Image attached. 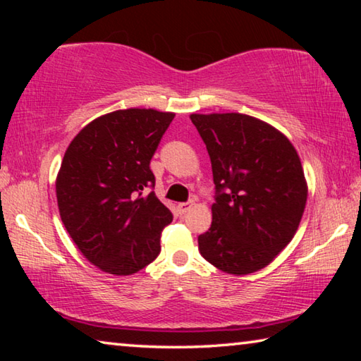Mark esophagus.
Returning a JSON list of instances; mask_svg holds the SVG:
<instances>
[{"label":"esophagus","mask_w":361,"mask_h":361,"mask_svg":"<svg viewBox=\"0 0 361 361\" xmlns=\"http://www.w3.org/2000/svg\"><path fill=\"white\" fill-rule=\"evenodd\" d=\"M192 205H194V202H181V204H178V207H176V209H178L180 215H185V213H188L189 210L192 209Z\"/></svg>","instance_id":"obj_1"}]
</instances>
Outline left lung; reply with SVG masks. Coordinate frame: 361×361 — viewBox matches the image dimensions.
I'll use <instances>...</instances> for the list:
<instances>
[{
  "mask_svg": "<svg viewBox=\"0 0 361 361\" xmlns=\"http://www.w3.org/2000/svg\"><path fill=\"white\" fill-rule=\"evenodd\" d=\"M189 118L209 151L216 188L199 252L231 276L253 274L276 259L301 223L307 202L301 159L282 132L253 116Z\"/></svg>",
  "mask_w": 361,
  "mask_h": 361,
  "instance_id": "1",
  "label": "left lung"
}]
</instances>
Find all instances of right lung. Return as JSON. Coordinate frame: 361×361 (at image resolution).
<instances>
[{
  "label": "right lung",
  "instance_id": "obj_1",
  "mask_svg": "<svg viewBox=\"0 0 361 361\" xmlns=\"http://www.w3.org/2000/svg\"><path fill=\"white\" fill-rule=\"evenodd\" d=\"M175 113L129 108L89 122L65 151L56 192L60 218L84 258L132 276L157 258L172 213L149 188V169Z\"/></svg>",
  "mask_w": 361,
  "mask_h": 361
}]
</instances>
